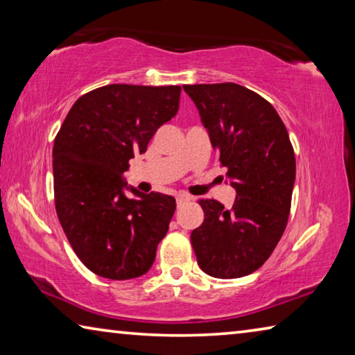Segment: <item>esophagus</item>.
Masks as SVG:
<instances>
[{
    "label": "esophagus",
    "instance_id": "34e87169",
    "mask_svg": "<svg viewBox=\"0 0 355 355\" xmlns=\"http://www.w3.org/2000/svg\"><path fill=\"white\" fill-rule=\"evenodd\" d=\"M188 202H191V197H188V196H178L177 197V207L178 208L184 207Z\"/></svg>",
    "mask_w": 355,
    "mask_h": 355
}]
</instances>
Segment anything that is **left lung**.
Instances as JSON below:
<instances>
[{
    "instance_id": "left-lung-1",
    "label": "left lung",
    "mask_w": 355,
    "mask_h": 355,
    "mask_svg": "<svg viewBox=\"0 0 355 355\" xmlns=\"http://www.w3.org/2000/svg\"><path fill=\"white\" fill-rule=\"evenodd\" d=\"M183 89L236 191L230 208L200 200L205 219L191 233L192 249L211 277H244L268 260L285 232L296 178L290 136L274 106L248 87L219 83Z\"/></svg>"
}]
</instances>
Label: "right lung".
<instances>
[{
	"label": "right lung",
	"mask_w": 355,
	"mask_h": 355,
	"mask_svg": "<svg viewBox=\"0 0 355 355\" xmlns=\"http://www.w3.org/2000/svg\"><path fill=\"white\" fill-rule=\"evenodd\" d=\"M180 86L107 84L75 101L53 147L55 203L71 249L100 277L146 274L169 230L175 199L123 182L161 125L175 117ZM134 192L128 198L124 189Z\"/></svg>",
	"instance_id": "1"
}]
</instances>
